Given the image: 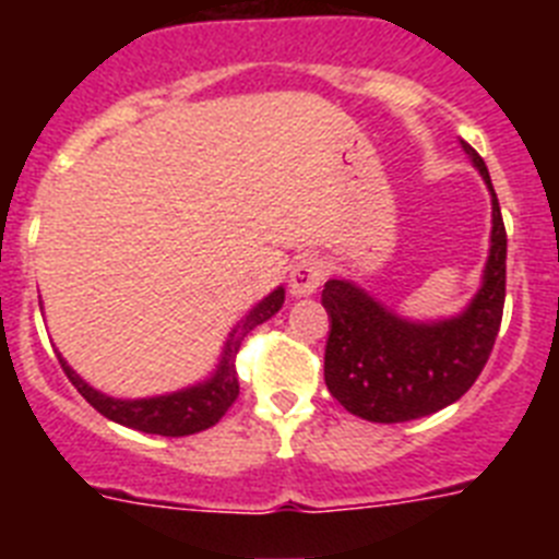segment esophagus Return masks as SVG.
Returning a JSON list of instances; mask_svg holds the SVG:
<instances>
[{
	"instance_id": "esophagus-1",
	"label": "esophagus",
	"mask_w": 559,
	"mask_h": 559,
	"mask_svg": "<svg viewBox=\"0 0 559 559\" xmlns=\"http://www.w3.org/2000/svg\"><path fill=\"white\" fill-rule=\"evenodd\" d=\"M322 283H324V263L319 260V257H302V260L290 269L288 288H290V296H296V299L316 294Z\"/></svg>"
}]
</instances>
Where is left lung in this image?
Returning a JSON list of instances; mask_svg holds the SVG:
<instances>
[{
  "label": "left lung",
  "instance_id": "left-lung-1",
  "mask_svg": "<svg viewBox=\"0 0 559 559\" xmlns=\"http://www.w3.org/2000/svg\"><path fill=\"white\" fill-rule=\"evenodd\" d=\"M462 151L492 201L490 251L467 308L419 322L386 308L353 280L333 276L322 290L330 316L324 383L341 406L369 423H406L456 403L496 344L507 296V231L487 165L467 142Z\"/></svg>",
  "mask_w": 559,
  "mask_h": 559
}]
</instances>
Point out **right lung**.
<instances>
[{"instance_id": "obj_1", "label": "right lung", "mask_w": 559, "mask_h": 559, "mask_svg": "<svg viewBox=\"0 0 559 559\" xmlns=\"http://www.w3.org/2000/svg\"><path fill=\"white\" fill-rule=\"evenodd\" d=\"M285 302V288L271 290L263 296L240 322L231 328L226 335L224 353H221L218 364L210 372V378L192 383V386L179 389V392L167 394H153V397H136V400H122L111 397V394L100 392V389L88 386L86 380L69 367L67 358L58 353L63 372L72 380V386L86 397L88 406H95L103 417L120 423V426L133 428L142 433H159V437H187V433H199L212 428L229 412V406L240 394V383H237V369L235 358L237 349L243 344L246 335L257 328V324L269 322L276 310L283 308Z\"/></svg>"}]
</instances>
